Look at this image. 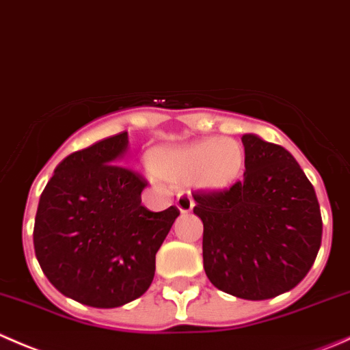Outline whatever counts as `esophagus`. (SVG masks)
<instances>
[{"label": "esophagus", "mask_w": 350, "mask_h": 350, "mask_svg": "<svg viewBox=\"0 0 350 350\" xmlns=\"http://www.w3.org/2000/svg\"><path fill=\"white\" fill-rule=\"evenodd\" d=\"M176 207H178L180 213H190L193 207V199L189 193H180V196L176 197Z\"/></svg>", "instance_id": "1"}]
</instances>
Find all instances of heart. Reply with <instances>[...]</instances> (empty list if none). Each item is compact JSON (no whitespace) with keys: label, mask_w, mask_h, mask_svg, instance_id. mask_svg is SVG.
<instances>
[{"label":"heart","mask_w":350,"mask_h":350,"mask_svg":"<svg viewBox=\"0 0 350 350\" xmlns=\"http://www.w3.org/2000/svg\"><path fill=\"white\" fill-rule=\"evenodd\" d=\"M148 167L157 176L172 182L196 180L199 187L223 190L240 178L245 167V151L238 141L207 137L180 148L153 150Z\"/></svg>","instance_id":"heart-1"}]
</instances>
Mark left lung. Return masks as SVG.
Instances as JSON below:
<instances>
[{"mask_svg":"<svg viewBox=\"0 0 350 350\" xmlns=\"http://www.w3.org/2000/svg\"><path fill=\"white\" fill-rule=\"evenodd\" d=\"M241 143L243 182L192 193L204 224V271L221 291L271 299L310 272L321 245L320 206L289 151L254 134Z\"/></svg>","mask_w":350,"mask_h":350,"instance_id":"obj_1","label":"left lung"}]
</instances>
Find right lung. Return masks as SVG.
<instances>
[{
	"mask_svg": "<svg viewBox=\"0 0 350 350\" xmlns=\"http://www.w3.org/2000/svg\"><path fill=\"white\" fill-rule=\"evenodd\" d=\"M127 133L66 157L47 182L33 224L40 269L64 296L117 308L148 291L157 252L180 214L141 204L148 180L120 163Z\"/></svg>",
	"mask_w": 350,
	"mask_h": 350,
	"instance_id": "1",
	"label": "right lung"
}]
</instances>
